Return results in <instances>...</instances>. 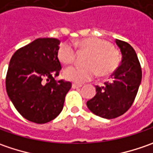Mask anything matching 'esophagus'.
I'll list each match as a JSON object with an SVG mask.
<instances>
[{"mask_svg": "<svg viewBox=\"0 0 153 153\" xmlns=\"http://www.w3.org/2000/svg\"><path fill=\"white\" fill-rule=\"evenodd\" d=\"M82 87V85L81 84H76V83H73L72 84V88H81Z\"/></svg>", "mask_w": 153, "mask_h": 153, "instance_id": "34e87169", "label": "esophagus"}]
</instances>
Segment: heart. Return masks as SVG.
Returning <instances> with one entry per match:
<instances>
[{
	"label": "heart",
	"instance_id": "obj_1",
	"mask_svg": "<svg viewBox=\"0 0 153 153\" xmlns=\"http://www.w3.org/2000/svg\"><path fill=\"white\" fill-rule=\"evenodd\" d=\"M78 53H87L83 59L84 66H73L64 71V77L74 82H84L99 76H108L114 72L120 64L119 52L111 42L98 37L82 38L75 42ZM76 58L72 45L63 42L58 48V59L62 64L69 65Z\"/></svg>",
	"mask_w": 153,
	"mask_h": 153
}]
</instances>
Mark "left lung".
I'll return each mask as SVG.
<instances>
[{"instance_id":"left-lung-1","label":"left lung","mask_w":153,"mask_h":153,"mask_svg":"<svg viewBox=\"0 0 153 153\" xmlns=\"http://www.w3.org/2000/svg\"><path fill=\"white\" fill-rule=\"evenodd\" d=\"M122 62L104 87L96 86V94L87 102L94 114L112 119L124 114L131 107L141 82L142 72L136 53L128 42L116 39Z\"/></svg>"}]
</instances>
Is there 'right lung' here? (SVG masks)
I'll return each mask as SVG.
<instances>
[{
	"label": "right lung",
	"instance_id": "obj_1",
	"mask_svg": "<svg viewBox=\"0 0 153 153\" xmlns=\"http://www.w3.org/2000/svg\"><path fill=\"white\" fill-rule=\"evenodd\" d=\"M60 41L38 38L16 51L8 65L6 88L15 108L36 123L53 120L61 112L70 82L56 81L61 65L58 59Z\"/></svg>",
	"mask_w": 153,
	"mask_h": 153
}]
</instances>
